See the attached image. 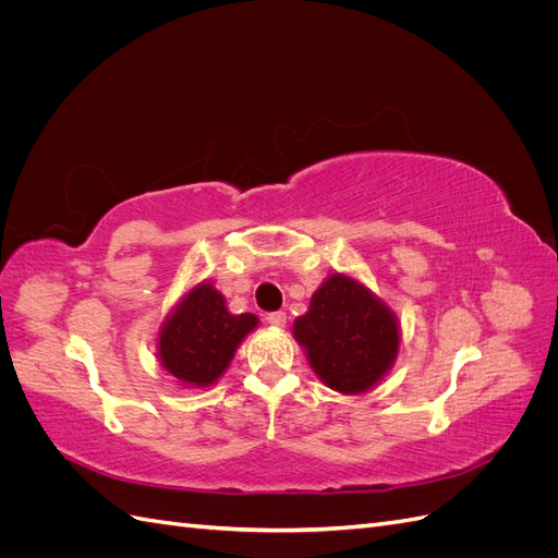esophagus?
<instances>
[{"instance_id":"1","label":"esophagus","mask_w":558,"mask_h":558,"mask_svg":"<svg viewBox=\"0 0 558 558\" xmlns=\"http://www.w3.org/2000/svg\"><path fill=\"white\" fill-rule=\"evenodd\" d=\"M267 324L275 326V328H283L286 326V312H269Z\"/></svg>"}]
</instances>
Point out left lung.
Segmentation results:
<instances>
[{
    "label": "left lung",
    "instance_id": "8db88e82",
    "mask_svg": "<svg viewBox=\"0 0 558 558\" xmlns=\"http://www.w3.org/2000/svg\"><path fill=\"white\" fill-rule=\"evenodd\" d=\"M293 335L316 377L332 391L365 393L393 365L400 347L396 314L356 279L330 275L312 295Z\"/></svg>",
    "mask_w": 558,
    "mask_h": 558
}]
</instances>
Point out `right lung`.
I'll list each match as a JSON object with an SVG mask.
<instances>
[{"mask_svg":"<svg viewBox=\"0 0 558 558\" xmlns=\"http://www.w3.org/2000/svg\"><path fill=\"white\" fill-rule=\"evenodd\" d=\"M256 326V316L230 314L223 295L202 281L165 318L158 335L160 363L183 386H211Z\"/></svg>","mask_w":558,"mask_h":558,"instance_id":"obj_1","label":"right lung"}]
</instances>
